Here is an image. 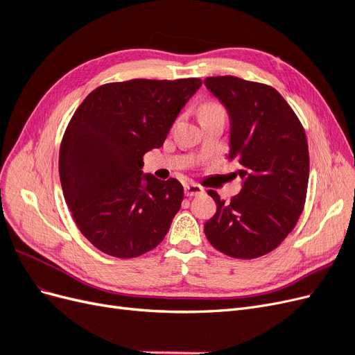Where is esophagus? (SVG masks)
I'll return each mask as SVG.
<instances>
[{"label":"esophagus","mask_w":355,"mask_h":355,"mask_svg":"<svg viewBox=\"0 0 355 355\" xmlns=\"http://www.w3.org/2000/svg\"><path fill=\"white\" fill-rule=\"evenodd\" d=\"M201 194H204V188H201L200 185H196V184L185 185V196L187 197H197Z\"/></svg>","instance_id":"esophagus-1"}]
</instances>
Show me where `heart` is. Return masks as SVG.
Masks as SVG:
<instances>
[{
    "label": "heart",
    "mask_w": 355,
    "mask_h": 355,
    "mask_svg": "<svg viewBox=\"0 0 355 355\" xmlns=\"http://www.w3.org/2000/svg\"><path fill=\"white\" fill-rule=\"evenodd\" d=\"M216 112H223L222 106L218 103L209 102V103H204L201 106V114H216Z\"/></svg>",
    "instance_id": "heart-1"
}]
</instances>
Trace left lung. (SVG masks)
Masks as SVG:
<instances>
[{
	"label": "left lung",
	"mask_w": 355,
	"mask_h": 355,
	"mask_svg": "<svg viewBox=\"0 0 355 355\" xmlns=\"http://www.w3.org/2000/svg\"><path fill=\"white\" fill-rule=\"evenodd\" d=\"M206 87L231 120L230 159L240 164L239 196L207 194L216 213L204 223L210 244L237 259L272 252L292 232L305 206L309 154L299 118L271 85L232 75L209 77Z\"/></svg>",
	"instance_id": "left-lung-1"
}]
</instances>
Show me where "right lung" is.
Segmentation results:
<instances>
[{"mask_svg":"<svg viewBox=\"0 0 355 355\" xmlns=\"http://www.w3.org/2000/svg\"><path fill=\"white\" fill-rule=\"evenodd\" d=\"M200 85V78L103 84L72 115L59 151L60 184L75 223L96 249L130 259L166 237L184 187L144 175V155L163 146Z\"/></svg>","mask_w":355,"mask_h":355,"instance_id":"obj_1","label":"right lung"}]
</instances>
